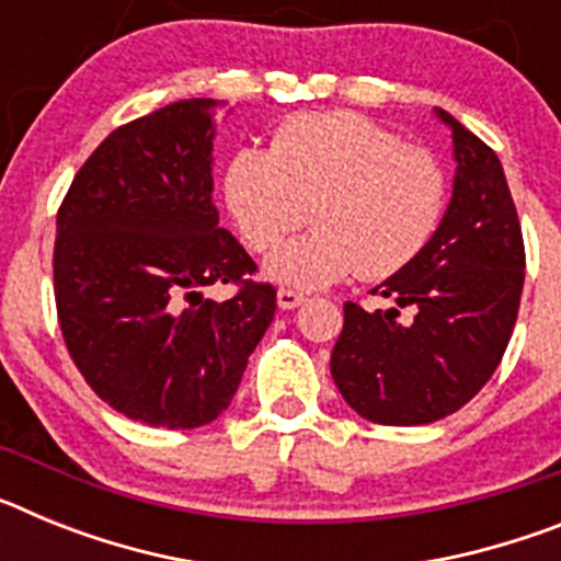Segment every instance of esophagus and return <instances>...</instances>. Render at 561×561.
Masks as SVG:
<instances>
[{
	"label": "esophagus",
	"instance_id": "1",
	"mask_svg": "<svg viewBox=\"0 0 561 561\" xmlns=\"http://www.w3.org/2000/svg\"><path fill=\"white\" fill-rule=\"evenodd\" d=\"M304 304H306L304 291L277 289V306H280V309H297V306H304Z\"/></svg>",
	"mask_w": 561,
	"mask_h": 561
}]
</instances>
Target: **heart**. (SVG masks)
<instances>
[{
	"label": "heart",
	"instance_id": "b5f03b06",
	"mask_svg": "<svg viewBox=\"0 0 561 561\" xmlns=\"http://www.w3.org/2000/svg\"><path fill=\"white\" fill-rule=\"evenodd\" d=\"M221 196L238 236L275 250L306 221L314 230L266 257L264 275L295 289H325L362 272L381 280L410 266L447 207V176L433 153L354 112L295 114L270 148L232 151Z\"/></svg>",
	"mask_w": 561,
	"mask_h": 561
}]
</instances>
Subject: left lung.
<instances>
[{
  "label": "left lung",
  "instance_id": "left-lung-1",
  "mask_svg": "<svg viewBox=\"0 0 561 561\" xmlns=\"http://www.w3.org/2000/svg\"><path fill=\"white\" fill-rule=\"evenodd\" d=\"M453 131V199L413 264L374 295L390 309L345 304L331 376L348 408L390 427L455 413L492 379L517 323L525 250L497 153L435 108ZM414 317L401 324L398 309Z\"/></svg>",
  "mask_w": 561,
  "mask_h": 561
}]
</instances>
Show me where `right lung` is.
Returning <instances> with one entry per match:
<instances>
[{"label":"right lung","instance_id":"add662e5","mask_svg":"<svg viewBox=\"0 0 561 561\" xmlns=\"http://www.w3.org/2000/svg\"><path fill=\"white\" fill-rule=\"evenodd\" d=\"M213 98L114 128L58 210L56 304L69 356L108 408L165 430L230 408L275 317V289L244 284L252 257L213 205Z\"/></svg>","mask_w":561,"mask_h":561}]
</instances>
